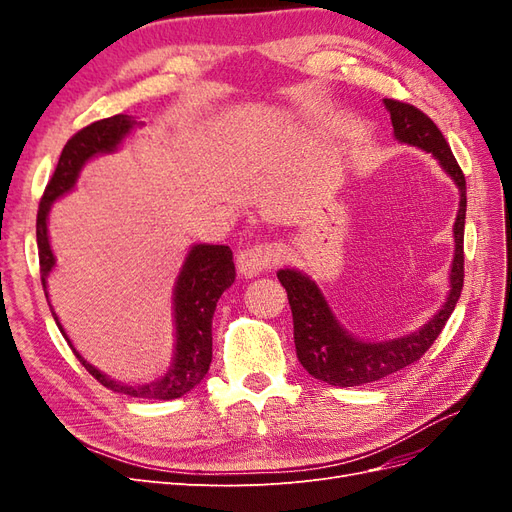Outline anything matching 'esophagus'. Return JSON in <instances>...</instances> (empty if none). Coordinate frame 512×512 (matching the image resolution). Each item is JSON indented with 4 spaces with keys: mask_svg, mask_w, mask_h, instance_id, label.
Returning a JSON list of instances; mask_svg holds the SVG:
<instances>
[{
    "mask_svg": "<svg viewBox=\"0 0 512 512\" xmlns=\"http://www.w3.org/2000/svg\"><path fill=\"white\" fill-rule=\"evenodd\" d=\"M280 260V252L273 243H254L237 254V267L245 277H254L262 271H269Z\"/></svg>",
    "mask_w": 512,
    "mask_h": 512,
    "instance_id": "obj_1",
    "label": "esophagus"
}]
</instances>
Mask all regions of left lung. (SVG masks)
I'll use <instances>...</instances> for the list:
<instances>
[{"label": "left lung", "instance_id": "left-lung-1", "mask_svg": "<svg viewBox=\"0 0 512 512\" xmlns=\"http://www.w3.org/2000/svg\"><path fill=\"white\" fill-rule=\"evenodd\" d=\"M386 108L391 113L395 136L401 143L421 147L433 153L444 166L448 175L455 179L461 192L459 213L455 222V258L451 269V294L440 312L433 316L425 327L408 337L393 339V342L365 344L356 342L333 318L331 309L324 301L316 284L309 277L282 269L277 280L282 282L288 294L294 324V346L301 365L318 380L333 386H361L376 382L395 371L416 363L436 342L446 320L461 297L463 288V226H466V177L448 147L440 128L433 123L421 108L408 102L386 98Z\"/></svg>", "mask_w": 512, "mask_h": 512}]
</instances>
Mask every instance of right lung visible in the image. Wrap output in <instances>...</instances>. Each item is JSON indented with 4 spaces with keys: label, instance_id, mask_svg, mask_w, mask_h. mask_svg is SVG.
I'll list each match as a JSON object with an SVG mask.
<instances>
[{
    "label": "right lung",
    "instance_id": "add662e5",
    "mask_svg": "<svg viewBox=\"0 0 512 512\" xmlns=\"http://www.w3.org/2000/svg\"><path fill=\"white\" fill-rule=\"evenodd\" d=\"M134 119L128 115H113L100 121L89 123L83 130L76 132L61 151L59 162L51 181L46 183L44 194L40 198L38 218H36V239H38V258H40V280L42 288L46 290V275L53 269L55 258L49 245V235H46V215L53 205V200L64 196L68 190L74 188L76 177L83 164L94 158L96 153L113 151L121 138L134 128ZM235 282V262H232V252L228 245H194L175 288V324H177V350H175V363L170 367L164 378L149 382L143 386H130L115 382L108 376L100 374L96 367L83 361V356L74 350L70 339L66 337L64 329L53 312L59 331L64 333L76 359L83 363V367L94 376L102 386L115 393H123L128 397H141V399H177L192 391L194 386L205 378L211 365V320L215 305L222 297V292ZM46 294V292H44ZM49 301V294H46Z\"/></svg>",
    "mask_w": 512,
    "mask_h": 512
}]
</instances>
